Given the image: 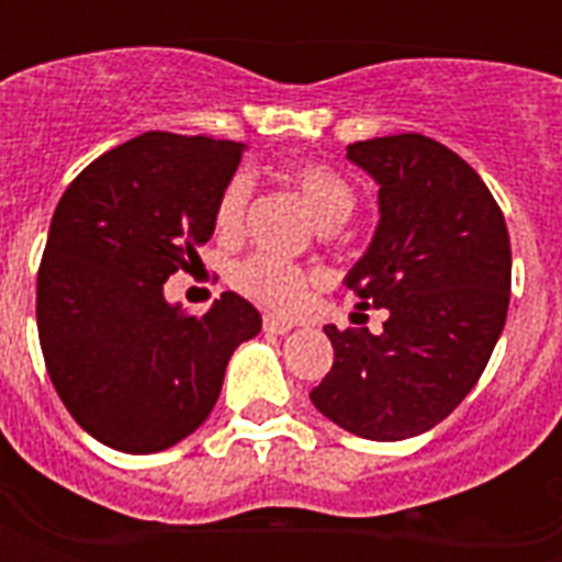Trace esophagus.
I'll use <instances>...</instances> for the list:
<instances>
[{"label": "esophagus", "mask_w": 562, "mask_h": 562, "mask_svg": "<svg viewBox=\"0 0 562 562\" xmlns=\"http://www.w3.org/2000/svg\"><path fill=\"white\" fill-rule=\"evenodd\" d=\"M292 328H294L292 318L273 316V313H270V316H265V330H268V334H289Z\"/></svg>", "instance_id": "esophagus-1"}]
</instances>
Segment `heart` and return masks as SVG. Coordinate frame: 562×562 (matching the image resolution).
<instances>
[{"instance_id": "obj_1", "label": "heart", "mask_w": 562, "mask_h": 562, "mask_svg": "<svg viewBox=\"0 0 562 562\" xmlns=\"http://www.w3.org/2000/svg\"><path fill=\"white\" fill-rule=\"evenodd\" d=\"M285 183L304 198L310 213L325 228L346 220L355 207V189L349 186V180L325 161H294L285 168ZM246 201H249V186L244 177H234L232 183L222 189L216 213H213L216 232L222 237H237L244 232ZM318 280H322L318 270L304 268L292 258H282L268 249L246 256L232 270V282L246 297H252L256 304L268 306V310H280V313L301 306L310 285H316Z\"/></svg>"}]
</instances>
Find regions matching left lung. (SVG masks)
Returning <instances> with one entry per match:
<instances>
[{"label": "left lung", "mask_w": 562, "mask_h": 562, "mask_svg": "<svg viewBox=\"0 0 562 562\" xmlns=\"http://www.w3.org/2000/svg\"><path fill=\"white\" fill-rule=\"evenodd\" d=\"M379 183V228L346 285L385 310L379 334L334 328V367L310 391L349 434L397 442L454 413L491 361L512 292L503 210L454 149L418 132L355 140Z\"/></svg>", "instance_id": "8db88e82"}]
</instances>
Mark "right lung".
<instances>
[{"mask_svg":"<svg viewBox=\"0 0 562 562\" xmlns=\"http://www.w3.org/2000/svg\"><path fill=\"white\" fill-rule=\"evenodd\" d=\"M244 144L147 132L108 149L56 204L38 268V340L71 418L104 446L149 454L198 430L234 349L261 330L240 294L204 316L161 294L216 228Z\"/></svg>","mask_w":562,"mask_h":562,"instance_id":"add662e5","label":"right lung"}]
</instances>
